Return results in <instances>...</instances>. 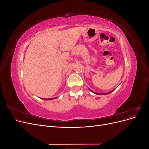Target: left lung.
Masks as SVG:
<instances>
[{"mask_svg":"<svg viewBox=\"0 0 149 149\" xmlns=\"http://www.w3.org/2000/svg\"><path fill=\"white\" fill-rule=\"evenodd\" d=\"M113 91H110V92H109V93H104V94H109V93H111V92H112ZM93 92V91H92ZM94 93H95V94H99V93H94V92H93Z\"/></svg>","mask_w":149,"mask_h":149,"instance_id":"left-lung-1","label":"left lung"}]
</instances>
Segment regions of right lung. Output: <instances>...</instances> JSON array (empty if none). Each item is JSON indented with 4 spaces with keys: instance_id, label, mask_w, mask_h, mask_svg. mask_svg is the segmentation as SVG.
Listing matches in <instances>:
<instances>
[{
    "instance_id": "add662e5",
    "label": "right lung",
    "mask_w": 149,
    "mask_h": 149,
    "mask_svg": "<svg viewBox=\"0 0 149 149\" xmlns=\"http://www.w3.org/2000/svg\"><path fill=\"white\" fill-rule=\"evenodd\" d=\"M56 98V97H55ZM55 98H50V99H47V100H53V99H55ZM46 100V99H45Z\"/></svg>"
}]
</instances>
